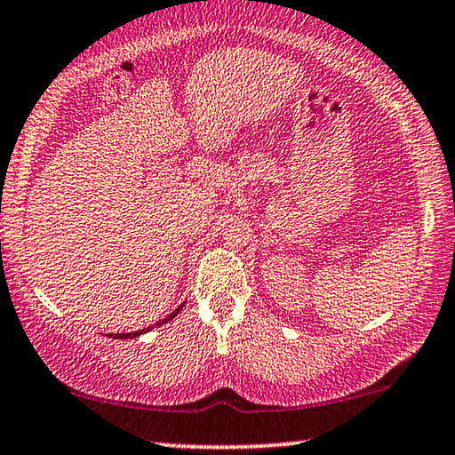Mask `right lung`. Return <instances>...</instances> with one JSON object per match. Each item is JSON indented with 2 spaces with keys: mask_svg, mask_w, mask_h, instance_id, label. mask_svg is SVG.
<instances>
[{
  "mask_svg": "<svg viewBox=\"0 0 455 455\" xmlns=\"http://www.w3.org/2000/svg\"><path fill=\"white\" fill-rule=\"evenodd\" d=\"M180 310H181V307H178V308H175L172 315H167V316H165V318H163V321H159L157 324H163V323L172 321V318H173V316H178V313H180ZM148 329H151V327H148ZM148 329H142V331H134V333H116V335H112V337H114V339H131V337H139V335H142V333H147V331H148Z\"/></svg>",
  "mask_w": 455,
  "mask_h": 455,
  "instance_id": "1",
  "label": "right lung"
}]
</instances>
